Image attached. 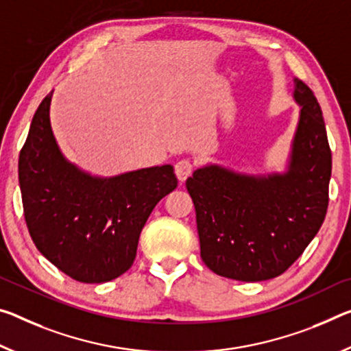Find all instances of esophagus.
Wrapping results in <instances>:
<instances>
[{"mask_svg": "<svg viewBox=\"0 0 351 351\" xmlns=\"http://www.w3.org/2000/svg\"><path fill=\"white\" fill-rule=\"evenodd\" d=\"M192 171H193V165L191 160L187 159H182L175 165V173L178 180H180V182H184L187 178L192 175Z\"/></svg>", "mask_w": 351, "mask_h": 351, "instance_id": "34e87169", "label": "esophagus"}]
</instances>
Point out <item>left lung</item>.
Wrapping results in <instances>:
<instances>
[{"label":"left lung","instance_id":"obj_1","mask_svg":"<svg viewBox=\"0 0 351 351\" xmlns=\"http://www.w3.org/2000/svg\"><path fill=\"white\" fill-rule=\"evenodd\" d=\"M293 82L302 109L287 171L254 176L206 165L186 181L202 259L220 276L245 282L280 276L325 220L331 149L324 115L313 90Z\"/></svg>","mask_w":351,"mask_h":351}]
</instances>
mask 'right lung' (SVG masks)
Listing matches in <instances>:
<instances>
[{
  "label": "right lung",
  "mask_w": 351,
  "mask_h": 351,
  "mask_svg": "<svg viewBox=\"0 0 351 351\" xmlns=\"http://www.w3.org/2000/svg\"><path fill=\"white\" fill-rule=\"evenodd\" d=\"M43 98L20 152L25 220L49 263L81 282H106L130 269L142 228L154 206L175 191L171 165L97 178L60 153Z\"/></svg>",
  "instance_id": "1"
}]
</instances>
